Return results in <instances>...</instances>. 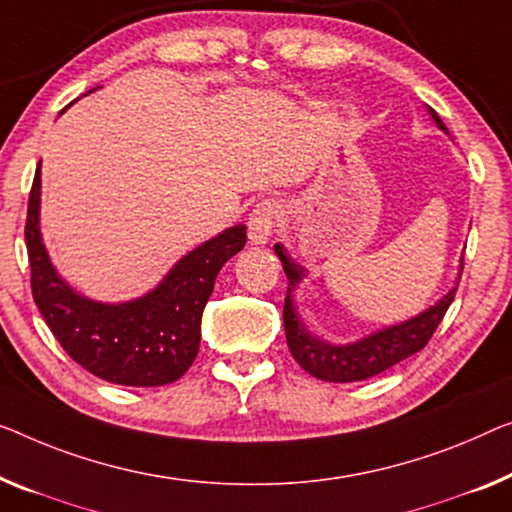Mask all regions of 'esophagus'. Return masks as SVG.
I'll use <instances>...</instances> for the list:
<instances>
[{
    "mask_svg": "<svg viewBox=\"0 0 512 512\" xmlns=\"http://www.w3.org/2000/svg\"><path fill=\"white\" fill-rule=\"evenodd\" d=\"M280 216V204L276 200H264L255 204V209L250 211L248 218V239L255 246H262L271 239L273 227L278 223Z\"/></svg>",
    "mask_w": 512,
    "mask_h": 512,
    "instance_id": "obj_1",
    "label": "esophagus"
}]
</instances>
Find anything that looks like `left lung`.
<instances>
[{"mask_svg":"<svg viewBox=\"0 0 512 512\" xmlns=\"http://www.w3.org/2000/svg\"><path fill=\"white\" fill-rule=\"evenodd\" d=\"M427 110H430L432 119L437 121L441 131L448 133V128L444 126V121L439 119V114L432 108ZM273 250H276V255L280 257L282 269H285V276L289 280L285 308H282L289 352H292L294 361L299 363L305 372H310V375L317 379L333 381V384H349V381H363L368 377H375L379 372L393 368L395 363L409 358L411 354L421 352L427 342H430L432 333L437 331V326L441 324V319H444L448 305L453 303L457 292L453 287L451 292L441 296L437 303L423 310L421 315L407 319V322L386 326V329L365 335V338L349 342V345H331V342L317 338V335H312L305 329L299 312H296L292 292L305 276L303 266L296 264L294 259L287 255L282 243H276Z\"/></svg>","mask_w":512,"mask_h":512,"instance_id":"8db88e82","label":"left lung"}]
</instances>
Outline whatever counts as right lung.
Masks as SVG:
<instances>
[{"label":"right lung","mask_w":512,"mask_h":512,"mask_svg":"<svg viewBox=\"0 0 512 512\" xmlns=\"http://www.w3.org/2000/svg\"><path fill=\"white\" fill-rule=\"evenodd\" d=\"M41 165L29 193L25 241L32 294L64 352L110 384L165 386L183 377L200 352L202 312L218 271L246 246V225L181 257L156 289L128 303H101L75 292L52 266L43 246Z\"/></svg>","instance_id":"1"}]
</instances>
